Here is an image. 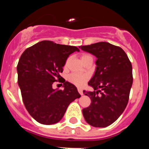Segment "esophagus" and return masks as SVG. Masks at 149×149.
<instances>
[{"mask_svg": "<svg viewBox=\"0 0 149 149\" xmlns=\"http://www.w3.org/2000/svg\"><path fill=\"white\" fill-rule=\"evenodd\" d=\"M77 91H78V93L81 95L84 94V93H83V89H81V88H78V89H77Z\"/></svg>", "mask_w": 149, "mask_h": 149, "instance_id": "esophagus-1", "label": "esophagus"}]
</instances>
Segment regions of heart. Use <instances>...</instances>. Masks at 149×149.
I'll use <instances>...</instances> for the list:
<instances>
[{"mask_svg":"<svg viewBox=\"0 0 149 149\" xmlns=\"http://www.w3.org/2000/svg\"><path fill=\"white\" fill-rule=\"evenodd\" d=\"M91 57L92 56H90L89 54H84L81 56V59H82L83 62H85L87 59L91 58ZM68 80L76 86H82L87 81L88 75L86 74L73 72L68 76Z\"/></svg>","mask_w":149,"mask_h":149,"instance_id":"b5f03b06","label":"heart"}]
</instances>
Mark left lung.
I'll return each mask as SVG.
<instances>
[{
	"mask_svg": "<svg viewBox=\"0 0 149 149\" xmlns=\"http://www.w3.org/2000/svg\"><path fill=\"white\" fill-rule=\"evenodd\" d=\"M83 51L97 57L94 76L88 83L93 92L84 93L90 97L91 104L83 109V115L93 127L110 125L125 109L133 84L132 65L125 52L109 42L81 46Z\"/></svg>",
	"mask_w": 149,
	"mask_h": 149,
	"instance_id": "8db88e82",
	"label": "left lung"
}]
</instances>
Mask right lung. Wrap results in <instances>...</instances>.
Masks as SVG:
<instances>
[{
    "instance_id": "add662e5",
    "label": "right lung",
    "mask_w": 149,
    "mask_h": 149,
    "mask_svg": "<svg viewBox=\"0 0 149 149\" xmlns=\"http://www.w3.org/2000/svg\"><path fill=\"white\" fill-rule=\"evenodd\" d=\"M74 51L80 50L42 41L27 48L19 59L17 72L22 100L30 115L39 123L58 122L71 102L81 97L76 86L68 81L63 82V89L52 87L62 78L67 58Z\"/></svg>"
}]
</instances>
